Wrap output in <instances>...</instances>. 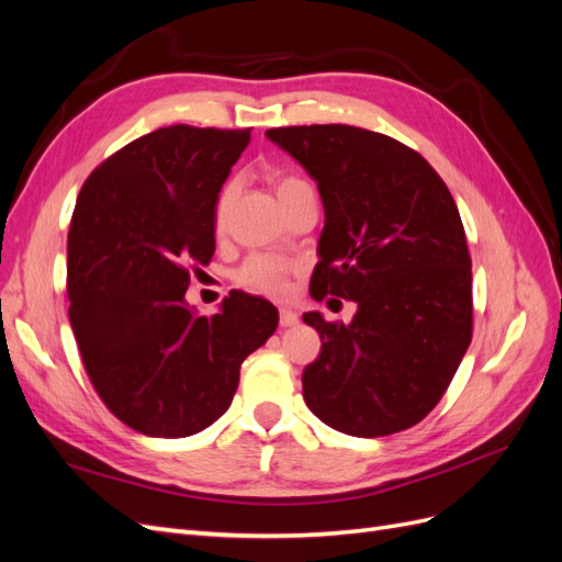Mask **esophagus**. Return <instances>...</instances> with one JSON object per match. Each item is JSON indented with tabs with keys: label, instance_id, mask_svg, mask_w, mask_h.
Here are the masks:
<instances>
[{
	"label": "esophagus",
	"instance_id": "34e87169",
	"mask_svg": "<svg viewBox=\"0 0 562 562\" xmlns=\"http://www.w3.org/2000/svg\"><path fill=\"white\" fill-rule=\"evenodd\" d=\"M279 323H281L283 328H293V326H297V323H300V316L295 312H291V310H281L279 312Z\"/></svg>",
	"mask_w": 562,
	"mask_h": 562
}]
</instances>
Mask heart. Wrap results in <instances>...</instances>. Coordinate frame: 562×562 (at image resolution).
Masks as SVG:
<instances>
[{
  "label": "heart",
  "mask_w": 562,
  "mask_h": 562,
  "mask_svg": "<svg viewBox=\"0 0 562 562\" xmlns=\"http://www.w3.org/2000/svg\"><path fill=\"white\" fill-rule=\"evenodd\" d=\"M310 182L300 176H279L277 178V194L279 199H288L297 194L300 190H307ZM239 192V182L229 180L223 190H220L217 203H215V225L223 227L227 211L232 201ZM295 271V265L291 260L281 258V255L271 252H252L250 258L244 260V265L236 269V281H239L248 291L262 293L269 297H281L288 291V277Z\"/></svg>",
  "instance_id": "heart-1"
}]
</instances>
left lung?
<instances>
[{
  "label": "left lung",
  "mask_w": 562,
  "mask_h": 562,
  "mask_svg": "<svg viewBox=\"0 0 562 562\" xmlns=\"http://www.w3.org/2000/svg\"><path fill=\"white\" fill-rule=\"evenodd\" d=\"M267 138L316 180L326 211L312 297L359 307L351 323L302 316L321 335L304 403L359 438L415 427L471 345V258L450 190L415 149L375 131L314 124Z\"/></svg>",
  "instance_id": "left-lung-1"
}]
</instances>
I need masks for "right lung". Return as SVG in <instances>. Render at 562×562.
<instances>
[{
	"mask_svg": "<svg viewBox=\"0 0 562 562\" xmlns=\"http://www.w3.org/2000/svg\"><path fill=\"white\" fill-rule=\"evenodd\" d=\"M250 128L166 126L128 143L83 182L67 234V300L83 368L133 431L199 434L227 413L246 356L279 326L232 291L213 316L184 300L190 265L215 252V203Z\"/></svg>",
	"mask_w": 562,
	"mask_h": 562,
	"instance_id": "1",
	"label": "right lung"
}]
</instances>
